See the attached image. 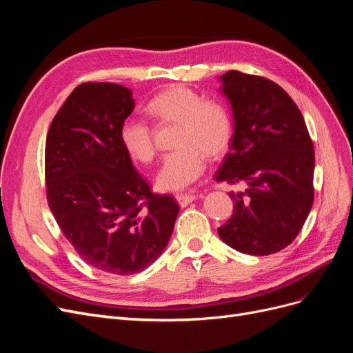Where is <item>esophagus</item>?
I'll list each match as a JSON object with an SVG mask.
<instances>
[{"instance_id":"34e87169","label":"esophagus","mask_w":353,"mask_h":353,"mask_svg":"<svg viewBox=\"0 0 353 353\" xmlns=\"http://www.w3.org/2000/svg\"><path fill=\"white\" fill-rule=\"evenodd\" d=\"M175 199H176L178 205H179L181 208H185L187 205H190V203L196 199V196H194V194H184V193H179V194H176V196H175Z\"/></svg>"}]
</instances>
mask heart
<instances>
[{
  "mask_svg": "<svg viewBox=\"0 0 353 353\" xmlns=\"http://www.w3.org/2000/svg\"><path fill=\"white\" fill-rule=\"evenodd\" d=\"M145 112L160 123H176V148L165 156L156 178L157 187L163 191H178L194 183L205 172L208 156H222L232 141L228 110L185 85H172L157 92L147 103ZM119 140L135 162L150 163L156 157L153 131L145 121L132 117L123 121Z\"/></svg>",
  "mask_w": 353,
  "mask_h": 353,
  "instance_id": "1",
  "label": "heart"
}]
</instances>
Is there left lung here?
Instances as JSON below:
<instances>
[{
  "mask_svg": "<svg viewBox=\"0 0 353 353\" xmlns=\"http://www.w3.org/2000/svg\"><path fill=\"white\" fill-rule=\"evenodd\" d=\"M221 79L234 135L215 179L244 190L230 193L232 215L218 234L241 253L272 254L297 237L312 208L314 144L301 110L279 83L239 70Z\"/></svg>",
  "mask_w": 353,
  "mask_h": 353,
  "instance_id": "8db88e82",
  "label": "left lung"
}]
</instances>
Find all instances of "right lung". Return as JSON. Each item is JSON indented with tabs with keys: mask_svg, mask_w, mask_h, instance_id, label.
Returning a JSON list of instances; mask_svg holds the SVG:
<instances>
[{
	"mask_svg": "<svg viewBox=\"0 0 353 353\" xmlns=\"http://www.w3.org/2000/svg\"><path fill=\"white\" fill-rule=\"evenodd\" d=\"M131 90L78 85L52 119L46 143L47 201L81 259L103 272L131 275L166 248L179 212L153 193L119 140L132 113Z\"/></svg>",
	"mask_w": 353,
	"mask_h": 353,
	"instance_id": "1",
	"label": "right lung"
}]
</instances>
